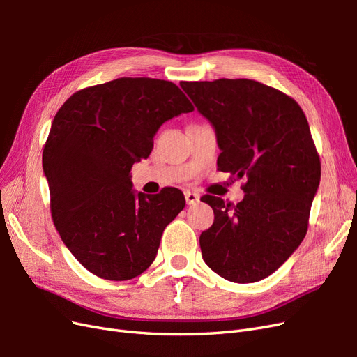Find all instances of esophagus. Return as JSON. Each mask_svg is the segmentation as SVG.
Instances as JSON below:
<instances>
[{
    "mask_svg": "<svg viewBox=\"0 0 357 357\" xmlns=\"http://www.w3.org/2000/svg\"><path fill=\"white\" fill-rule=\"evenodd\" d=\"M185 198H186V204L188 205H195L197 202H199V195L197 192L193 190H186L185 192Z\"/></svg>",
    "mask_w": 357,
    "mask_h": 357,
    "instance_id": "obj_1",
    "label": "esophagus"
}]
</instances>
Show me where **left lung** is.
<instances>
[{
	"label": "left lung",
	"mask_w": 357,
	"mask_h": 357,
	"mask_svg": "<svg viewBox=\"0 0 357 357\" xmlns=\"http://www.w3.org/2000/svg\"><path fill=\"white\" fill-rule=\"evenodd\" d=\"M213 125L220 171L245 177L236 205L205 195L214 222L199 236L204 262L234 283H255L282 266L304 240L320 183V158L298 102L248 79L181 82Z\"/></svg>",
	"instance_id": "8db88e82"
}]
</instances>
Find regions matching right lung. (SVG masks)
<instances>
[{
	"label": "right lung",
	"mask_w": 357,
	"mask_h": 357,
	"mask_svg": "<svg viewBox=\"0 0 357 357\" xmlns=\"http://www.w3.org/2000/svg\"><path fill=\"white\" fill-rule=\"evenodd\" d=\"M193 105L178 86L122 77L73 93L43 150L52 219L77 261L105 280H131L152 265L167 225L185 208L176 188L135 193L131 168L153 149L160 125Z\"/></svg>",
	"instance_id": "1"
}]
</instances>
